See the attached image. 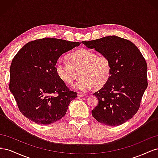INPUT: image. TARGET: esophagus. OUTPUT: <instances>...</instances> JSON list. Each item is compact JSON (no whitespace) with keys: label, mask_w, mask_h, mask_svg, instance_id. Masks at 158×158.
<instances>
[{"label":"esophagus","mask_w":158,"mask_h":158,"mask_svg":"<svg viewBox=\"0 0 158 158\" xmlns=\"http://www.w3.org/2000/svg\"><path fill=\"white\" fill-rule=\"evenodd\" d=\"M78 97H81V98H84L85 96V95L84 94H82V93H78Z\"/></svg>","instance_id":"obj_1"}]
</instances>
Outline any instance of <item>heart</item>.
Segmentation results:
<instances>
[{
    "label": "heart",
    "instance_id": "b5f03b06",
    "mask_svg": "<svg viewBox=\"0 0 158 158\" xmlns=\"http://www.w3.org/2000/svg\"><path fill=\"white\" fill-rule=\"evenodd\" d=\"M69 63L59 61L55 71L60 79L71 85L78 77L80 79L74 85V88L86 92L95 85L97 88L107 83L111 76V64L107 57L98 55L87 49H81L67 56Z\"/></svg>",
    "mask_w": 158,
    "mask_h": 158
}]
</instances>
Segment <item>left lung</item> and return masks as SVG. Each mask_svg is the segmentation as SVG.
Returning <instances> with one entry per match:
<instances>
[{
  "mask_svg": "<svg viewBox=\"0 0 158 158\" xmlns=\"http://www.w3.org/2000/svg\"><path fill=\"white\" fill-rule=\"evenodd\" d=\"M82 43L106 56L111 68L107 83L94 94L98 105L92 116L104 125H122L136 113L148 87L144 56L133 43L115 35Z\"/></svg>",
  "mask_w": 158,
  "mask_h": 158,
  "instance_id": "left-lung-1",
  "label": "left lung"
}]
</instances>
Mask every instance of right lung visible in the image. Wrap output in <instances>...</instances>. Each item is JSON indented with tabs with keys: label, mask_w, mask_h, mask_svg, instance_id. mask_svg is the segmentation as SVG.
Returning <instances> with one entry per match:
<instances>
[{
	"label": "right lung",
	"mask_w": 158,
	"mask_h": 158,
	"mask_svg": "<svg viewBox=\"0 0 158 158\" xmlns=\"http://www.w3.org/2000/svg\"><path fill=\"white\" fill-rule=\"evenodd\" d=\"M55 38L27 43L14 56L10 69L9 88L20 111L39 125H49L63 118L72 100L77 97L56 74L59 57L79 46Z\"/></svg>",
	"instance_id": "add662e5"
}]
</instances>
